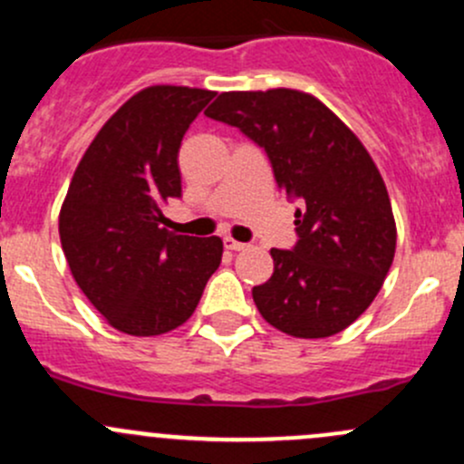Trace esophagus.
<instances>
[{"label":"esophagus","mask_w":464,"mask_h":464,"mask_svg":"<svg viewBox=\"0 0 464 464\" xmlns=\"http://www.w3.org/2000/svg\"><path fill=\"white\" fill-rule=\"evenodd\" d=\"M224 246H227L228 251H245L246 249L245 242H237V240H233V237H224Z\"/></svg>","instance_id":"34e87169"}]
</instances>
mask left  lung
Returning <instances> with one entry per match:
<instances>
[{"label": "left lung", "mask_w": 464, "mask_h": 464, "mask_svg": "<svg viewBox=\"0 0 464 464\" xmlns=\"http://www.w3.org/2000/svg\"><path fill=\"white\" fill-rule=\"evenodd\" d=\"M206 116L265 148L278 188L303 204L298 242L271 249L274 274L251 292L262 319L298 339L345 330L375 301L395 258V218L368 150L298 89L224 92Z\"/></svg>", "instance_id": "left-lung-1"}]
</instances>
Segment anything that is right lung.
Wrapping results in <instances>:
<instances>
[{
  "label": "right lung",
  "mask_w": 464,
  "mask_h": 464,
  "mask_svg": "<svg viewBox=\"0 0 464 464\" xmlns=\"http://www.w3.org/2000/svg\"><path fill=\"white\" fill-rule=\"evenodd\" d=\"M215 92L154 85L134 93L96 134L60 208V242L78 287L132 336L179 327L222 262V240L163 228L181 198V139Z\"/></svg>",
  "instance_id": "obj_1"
}]
</instances>
